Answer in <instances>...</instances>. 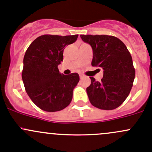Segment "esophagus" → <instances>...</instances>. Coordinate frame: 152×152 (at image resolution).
<instances>
[{
  "mask_svg": "<svg viewBox=\"0 0 152 152\" xmlns=\"http://www.w3.org/2000/svg\"><path fill=\"white\" fill-rule=\"evenodd\" d=\"M83 75H82V74H80V75H79V77H80V79H82V77H83Z\"/></svg>",
  "mask_w": 152,
  "mask_h": 152,
  "instance_id": "1",
  "label": "esophagus"
}]
</instances>
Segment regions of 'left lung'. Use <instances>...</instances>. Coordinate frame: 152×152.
<instances>
[{"label": "left lung", "instance_id": "obj_1", "mask_svg": "<svg viewBox=\"0 0 152 152\" xmlns=\"http://www.w3.org/2000/svg\"><path fill=\"white\" fill-rule=\"evenodd\" d=\"M93 49L92 65L102 67L100 82L90 77L87 93L92 105L101 110L116 109L126 100L133 85L135 70L126 46L118 38L109 35H80Z\"/></svg>", "mask_w": 152, "mask_h": 152}]
</instances>
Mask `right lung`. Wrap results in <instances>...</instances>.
<instances>
[{
  "mask_svg": "<svg viewBox=\"0 0 152 152\" xmlns=\"http://www.w3.org/2000/svg\"><path fill=\"white\" fill-rule=\"evenodd\" d=\"M77 38L78 34L42 35L26 51L22 72L24 87L34 104L44 111H59L71 102L79 76L76 73L61 74L58 65L63 60L65 47Z\"/></svg>",
  "mask_w": 152,
  "mask_h": 152,
  "instance_id": "obj_1",
  "label": "right lung"
}]
</instances>
